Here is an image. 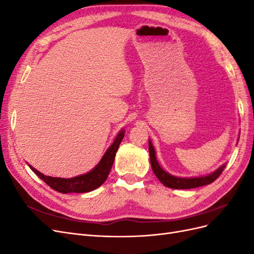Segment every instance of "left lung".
Segmentation results:
<instances>
[{
  "label": "left lung",
  "instance_id": "obj_1",
  "mask_svg": "<svg viewBox=\"0 0 254 254\" xmlns=\"http://www.w3.org/2000/svg\"><path fill=\"white\" fill-rule=\"evenodd\" d=\"M148 144H149L150 164H151L152 171L163 186L171 189L187 190V189H195V188L206 186V184H210L216 180L222 173V171L225 170V167L227 165V163H224L221 166H219L216 171H214L209 175L199 176V177H190V178H182V177H177L165 172L163 168L161 167L156 158L155 147L152 146V143L150 140H148Z\"/></svg>",
  "mask_w": 254,
  "mask_h": 254
}]
</instances>
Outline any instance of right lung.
<instances>
[{"label":"right lung","mask_w":254,"mask_h":254,"mask_svg":"<svg viewBox=\"0 0 254 254\" xmlns=\"http://www.w3.org/2000/svg\"><path fill=\"white\" fill-rule=\"evenodd\" d=\"M124 135L125 130L121 129L118 135L115 136L113 143L104 153V156L98 162V164H96L90 172L76 176L74 178H57V177L47 176L43 175L39 171H37L30 164L27 163V165L50 188L59 191V193H88V191L99 188L106 181L114 162L115 153H117Z\"/></svg>","instance_id":"right-lung-1"}]
</instances>
